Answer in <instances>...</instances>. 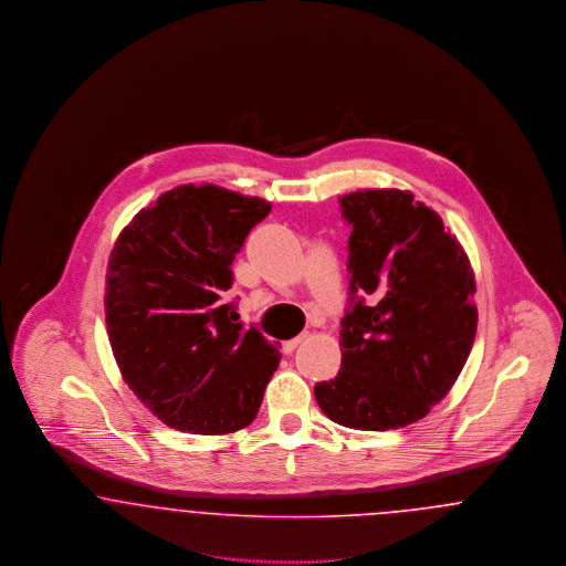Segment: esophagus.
<instances>
[{
  "label": "esophagus",
  "instance_id": "esophagus-1",
  "mask_svg": "<svg viewBox=\"0 0 566 566\" xmlns=\"http://www.w3.org/2000/svg\"><path fill=\"white\" fill-rule=\"evenodd\" d=\"M303 337H305V335H298V337H295V339H289V342H284V344H282V352H284V354H293L296 346L303 342Z\"/></svg>",
  "mask_w": 566,
  "mask_h": 566
}]
</instances>
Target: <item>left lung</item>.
I'll use <instances>...</instances> for the list:
<instances>
[{
  "label": "left lung",
  "instance_id": "1",
  "mask_svg": "<svg viewBox=\"0 0 566 566\" xmlns=\"http://www.w3.org/2000/svg\"><path fill=\"white\" fill-rule=\"evenodd\" d=\"M339 208L352 227L342 371L314 395L342 427H407L450 392L471 354L473 270L441 216L411 192L358 190Z\"/></svg>",
  "mask_w": 566,
  "mask_h": 566
}]
</instances>
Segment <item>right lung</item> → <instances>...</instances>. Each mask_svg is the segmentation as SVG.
Wrapping results in <instances>:
<instances>
[{
	"label": "right lung",
	"mask_w": 566,
	"mask_h": 566,
	"mask_svg": "<svg viewBox=\"0 0 566 566\" xmlns=\"http://www.w3.org/2000/svg\"><path fill=\"white\" fill-rule=\"evenodd\" d=\"M271 206L212 185L169 190L125 227L106 286L109 346L135 397L176 431L248 427L282 354L245 326L231 265Z\"/></svg>",
	"instance_id": "1"
}]
</instances>
